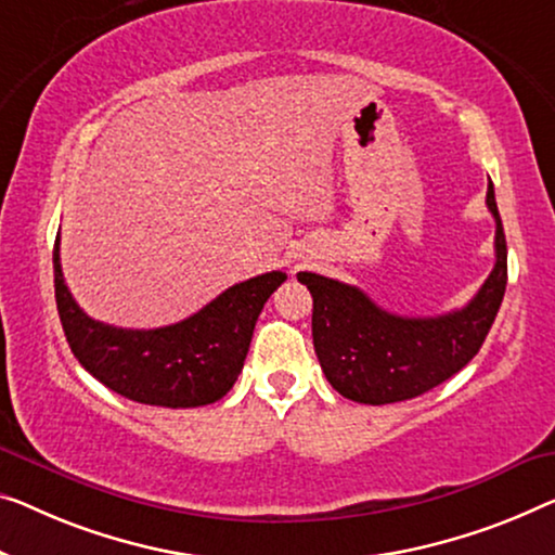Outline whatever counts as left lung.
<instances>
[{"label": "left lung", "instance_id": "8db88e82", "mask_svg": "<svg viewBox=\"0 0 555 555\" xmlns=\"http://www.w3.org/2000/svg\"><path fill=\"white\" fill-rule=\"evenodd\" d=\"M486 206L495 219V263L478 294L443 317H396L357 286L301 271L313 299V349L328 384L344 399L384 406L431 391L481 349L508 281L506 234L489 181Z\"/></svg>", "mask_w": 555, "mask_h": 555}]
</instances>
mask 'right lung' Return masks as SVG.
<instances>
[{"label": "right lung", "instance_id": "add662e5", "mask_svg": "<svg viewBox=\"0 0 555 555\" xmlns=\"http://www.w3.org/2000/svg\"><path fill=\"white\" fill-rule=\"evenodd\" d=\"M286 274L269 271L219 294L202 311L162 328H119L79 309L64 284L54 242V296L77 361L96 382L146 406L194 409L224 399L249 353L256 319Z\"/></svg>", "mask_w": 555, "mask_h": 555}]
</instances>
